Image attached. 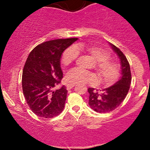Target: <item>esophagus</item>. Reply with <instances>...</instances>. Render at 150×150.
Listing matches in <instances>:
<instances>
[{"label":"esophagus","mask_w":150,"mask_h":150,"mask_svg":"<svg viewBox=\"0 0 150 150\" xmlns=\"http://www.w3.org/2000/svg\"><path fill=\"white\" fill-rule=\"evenodd\" d=\"M75 85H74V84H67V90H69V89H71L72 88H73L74 86H75Z\"/></svg>","instance_id":"1"}]
</instances>
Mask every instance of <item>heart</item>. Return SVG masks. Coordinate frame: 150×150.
<instances>
[{"label": "heart", "instance_id": "obj_1", "mask_svg": "<svg viewBox=\"0 0 150 150\" xmlns=\"http://www.w3.org/2000/svg\"><path fill=\"white\" fill-rule=\"evenodd\" d=\"M80 51H85L96 60L95 69L102 83L110 86L117 81L120 75V64L110 59V54L107 50L96 45L80 44L67 48L62 57L63 65L68 66L74 62L78 57ZM66 81L69 84H93L96 82L97 78L94 73L76 67L68 72Z\"/></svg>", "mask_w": 150, "mask_h": 150}]
</instances>
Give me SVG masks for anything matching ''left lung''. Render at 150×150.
<instances>
[{"mask_svg": "<svg viewBox=\"0 0 150 150\" xmlns=\"http://www.w3.org/2000/svg\"><path fill=\"white\" fill-rule=\"evenodd\" d=\"M112 49L117 53L120 59L122 76L113 86L99 91L93 88H88V104L94 111L107 113L117 108L125 99L128 94L131 83V73L130 64L123 53L115 45L111 44Z\"/></svg>", "mask_w": 150, "mask_h": 150, "instance_id": "8db88e82", "label": "left lung"}]
</instances>
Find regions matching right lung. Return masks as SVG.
I'll return each mask as SVG.
<instances>
[{
	"label": "right lung",
	"mask_w": 150,
	"mask_h": 150,
	"mask_svg": "<svg viewBox=\"0 0 150 150\" xmlns=\"http://www.w3.org/2000/svg\"><path fill=\"white\" fill-rule=\"evenodd\" d=\"M77 40L44 42L29 54L22 72V90L29 107L38 117L52 118L64 110L67 91L64 86L56 89L63 78L60 59L63 51Z\"/></svg>",
	"instance_id": "1"
}]
</instances>
